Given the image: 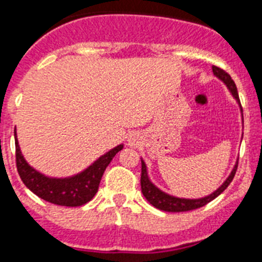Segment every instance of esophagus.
<instances>
[{
	"label": "esophagus",
	"mask_w": 262,
	"mask_h": 262,
	"mask_svg": "<svg viewBox=\"0 0 262 262\" xmlns=\"http://www.w3.org/2000/svg\"><path fill=\"white\" fill-rule=\"evenodd\" d=\"M129 142H130V145H135L136 138H135V137H130V140H129Z\"/></svg>",
	"instance_id": "obj_1"
}]
</instances>
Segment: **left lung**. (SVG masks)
<instances>
[{"instance_id": "1", "label": "left lung", "mask_w": 262, "mask_h": 262, "mask_svg": "<svg viewBox=\"0 0 262 262\" xmlns=\"http://www.w3.org/2000/svg\"><path fill=\"white\" fill-rule=\"evenodd\" d=\"M213 73L214 76L219 77L220 80L223 81L225 83L228 89L230 90V93L236 101L241 106V102H239L238 98V92H237V86L234 81L232 80V77L229 74L226 73L225 70H223L221 68L217 67H212ZM241 112H243V107H241ZM237 165H238V161L237 164L234 165V168H233L232 173L229 174V177L225 180L223 185L220 186L217 189L216 192H213L212 194L206 195V197H202V199H195V200H189V199H179V197H173V195L168 194V193L162 192L160 189L157 188L156 185L151 184V181L149 180L148 177V172H146V165L145 162L141 160V190L142 194L149 202H150L151 205L157 208L160 210H164V212H188V210H193V209H199L201 206L206 205V204H209L212 200H214L217 195H220L221 193L228 188L232 180L234 179V174H236L237 170Z\"/></svg>"}]
</instances>
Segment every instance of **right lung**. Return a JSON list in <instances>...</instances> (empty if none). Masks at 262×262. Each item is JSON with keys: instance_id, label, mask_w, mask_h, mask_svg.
Segmentation results:
<instances>
[{"instance_id": "add662e5", "label": "right lung", "mask_w": 262, "mask_h": 262, "mask_svg": "<svg viewBox=\"0 0 262 262\" xmlns=\"http://www.w3.org/2000/svg\"><path fill=\"white\" fill-rule=\"evenodd\" d=\"M122 148L124 145H118L107 151L106 155L101 156L83 172L73 177L50 179L37 172L25 161L15 136V164L19 177L26 188H29L39 199L61 206H81L89 202L97 193L105 169Z\"/></svg>"}]
</instances>
